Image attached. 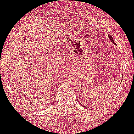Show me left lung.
<instances>
[{
    "label": "left lung",
    "instance_id": "obj_1",
    "mask_svg": "<svg viewBox=\"0 0 134 134\" xmlns=\"http://www.w3.org/2000/svg\"><path fill=\"white\" fill-rule=\"evenodd\" d=\"M108 37H109L110 40L111 41H112L113 44L116 45V43H115V41H114V40L113 39V37H112V36H111L109 35H108ZM83 107H85V106H83Z\"/></svg>",
    "mask_w": 134,
    "mask_h": 134
}]
</instances>
